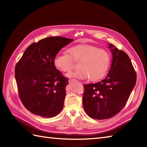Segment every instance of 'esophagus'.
<instances>
[{"mask_svg":"<svg viewBox=\"0 0 147 147\" xmlns=\"http://www.w3.org/2000/svg\"><path fill=\"white\" fill-rule=\"evenodd\" d=\"M76 81H78V80H76V79L71 78V79L69 80V83H72V82H76Z\"/></svg>","mask_w":147,"mask_h":147,"instance_id":"esophagus-1","label":"esophagus"}]
</instances>
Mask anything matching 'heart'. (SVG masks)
<instances>
[{
  "mask_svg": "<svg viewBox=\"0 0 147 147\" xmlns=\"http://www.w3.org/2000/svg\"><path fill=\"white\" fill-rule=\"evenodd\" d=\"M74 61H79L78 69L67 74L80 79L90 77L96 81L104 77L111 64V55L104 49L95 46L80 44L71 47L67 52H59L55 55L54 64L62 72H69L74 67Z\"/></svg>",
  "mask_w": 147,
  "mask_h": 147,
  "instance_id": "obj_1",
  "label": "heart"
}]
</instances>
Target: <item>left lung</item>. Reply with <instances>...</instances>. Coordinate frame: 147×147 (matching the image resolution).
Returning a JSON list of instances; mask_svg holds the SVG:
<instances>
[{
    "label": "left lung",
    "instance_id": "8db88e82",
    "mask_svg": "<svg viewBox=\"0 0 147 147\" xmlns=\"http://www.w3.org/2000/svg\"><path fill=\"white\" fill-rule=\"evenodd\" d=\"M113 59L107 76L100 82L84 85L83 105L95 119H109L125 106L136 82V73L126 52L109 44Z\"/></svg>",
    "mask_w": 147,
    "mask_h": 147
}]
</instances>
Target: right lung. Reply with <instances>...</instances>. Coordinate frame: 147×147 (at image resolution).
Masks as SVG:
<instances>
[{"label": "right lung", "instance_id": "obj_1", "mask_svg": "<svg viewBox=\"0 0 147 147\" xmlns=\"http://www.w3.org/2000/svg\"><path fill=\"white\" fill-rule=\"evenodd\" d=\"M73 41L61 36H49L32 43L15 67L18 91L23 105L32 113L52 117L64 106L68 78L54 64L55 55Z\"/></svg>", "mask_w": 147, "mask_h": 147}]
</instances>
